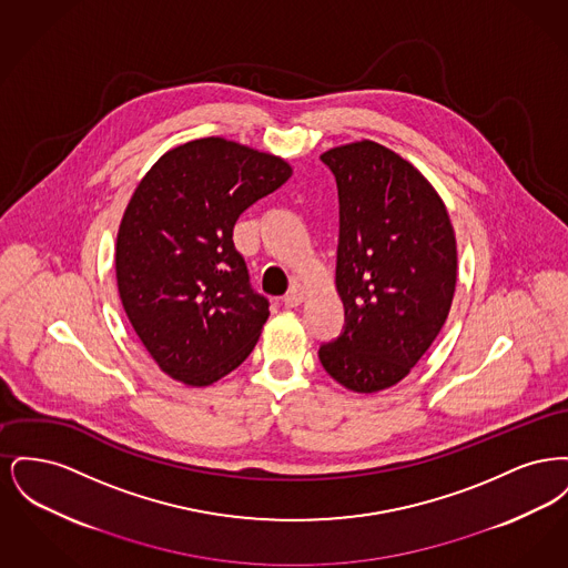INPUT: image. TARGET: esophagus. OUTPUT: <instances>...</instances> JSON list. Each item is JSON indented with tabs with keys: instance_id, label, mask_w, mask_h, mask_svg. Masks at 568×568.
<instances>
[{
	"instance_id": "esophagus-1",
	"label": "esophagus",
	"mask_w": 568,
	"mask_h": 568,
	"mask_svg": "<svg viewBox=\"0 0 568 568\" xmlns=\"http://www.w3.org/2000/svg\"><path fill=\"white\" fill-rule=\"evenodd\" d=\"M304 296H306V290L302 285H292L290 292L283 297V302H285V306L294 308V306H300L304 302Z\"/></svg>"
}]
</instances>
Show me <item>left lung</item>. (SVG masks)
<instances>
[{"label": "left lung", "mask_w": 568, "mask_h": 568, "mask_svg": "<svg viewBox=\"0 0 568 568\" xmlns=\"http://www.w3.org/2000/svg\"><path fill=\"white\" fill-rule=\"evenodd\" d=\"M338 187L336 290L343 334L320 347L325 373L357 394L396 385L430 349L458 281L449 213L428 179L373 140L322 153Z\"/></svg>", "instance_id": "8db88e82"}]
</instances>
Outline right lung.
Listing matches in <instances>:
<instances>
[{
	"instance_id": "obj_1",
	"label": "right lung",
	"mask_w": 568,
	"mask_h": 568,
	"mask_svg": "<svg viewBox=\"0 0 568 568\" xmlns=\"http://www.w3.org/2000/svg\"><path fill=\"white\" fill-rule=\"evenodd\" d=\"M290 176L285 160L211 135L170 149L138 183L116 234V285L168 377L204 387L253 352L271 311L234 225Z\"/></svg>"
}]
</instances>
